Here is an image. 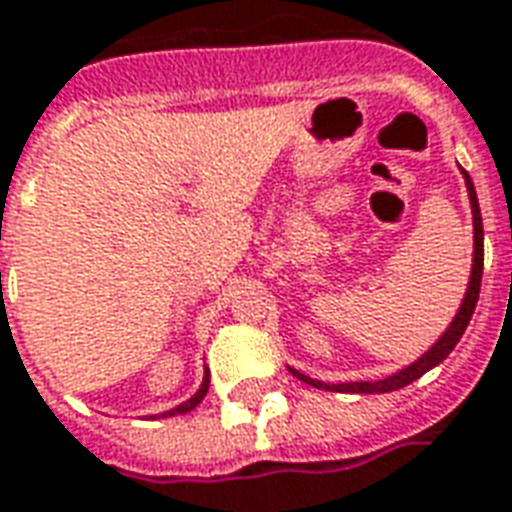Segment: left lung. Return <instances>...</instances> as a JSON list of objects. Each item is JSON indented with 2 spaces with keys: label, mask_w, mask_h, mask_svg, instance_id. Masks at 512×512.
<instances>
[{
  "label": "left lung",
  "mask_w": 512,
  "mask_h": 512,
  "mask_svg": "<svg viewBox=\"0 0 512 512\" xmlns=\"http://www.w3.org/2000/svg\"><path fill=\"white\" fill-rule=\"evenodd\" d=\"M463 171V169H460ZM463 180H466V191H468V202H471V216H474V263H471V277H468V288L466 296H463V305L457 310V316L452 318V324L446 327L438 341L432 343L430 349L424 352V355L418 357L416 363H410L402 371H396L391 377H385V380L377 382H338V385H327V382L313 380V377H307L302 371H296L291 368L293 377H299L307 385H313V388H324V391H338V393H391L399 391V388H405L413 380H418L421 374H427L430 368H435L438 363H443L449 352L455 349L457 341L463 338V332H466L468 321L474 316V307H477V299H480V282H482V216H480V202H477V191H474V182L468 177V171H463Z\"/></svg>",
  "instance_id": "8db88e82"
}]
</instances>
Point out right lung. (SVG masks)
Segmentation results:
<instances>
[{
  "mask_svg": "<svg viewBox=\"0 0 512 512\" xmlns=\"http://www.w3.org/2000/svg\"><path fill=\"white\" fill-rule=\"evenodd\" d=\"M207 388H210V371H205V380H202V385H199V391H196L194 396H191V399H185L182 405H177V407H171V410H166V413H163V418L182 416V413H191V410H194V407L199 405L202 399H205Z\"/></svg>",
  "mask_w": 512,
  "mask_h": 512,
  "instance_id": "add662e5",
  "label": "right lung"
}]
</instances>
